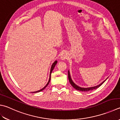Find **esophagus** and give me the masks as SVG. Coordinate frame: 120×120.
I'll return each mask as SVG.
<instances>
[{
    "instance_id": "1",
    "label": "esophagus",
    "mask_w": 120,
    "mask_h": 120,
    "mask_svg": "<svg viewBox=\"0 0 120 120\" xmlns=\"http://www.w3.org/2000/svg\"><path fill=\"white\" fill-rule=\"evenodd\" d=\"M68 57V54L66 52H63V53L61 54L60 57L61 60H65L67 59Z\"/></svg>"
}]
</instances>
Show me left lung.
<instances>
[{
  "label": "left lung",
  "instance_id": "8db88e82",
  "mask_svg": "<svg viewBox=\"0 0 120 120\" xmlns=\"http://www.w3.org/2000/svg\"><path fill=\"white\" fill-rule=\"evenodd\" d=\"M68 79L69 81V82L71 84V85L72 86H73L75 89H76V90H79V91H90V90H94V89H96L97 88H99V87L100 86L102 85L103 84V83L105 82V81L107 79V78L105 80H104L102 83H101L100 85H97L96 86H94V87H89V88H81L78 86L77 85H76L75 83L73 80H72L71 78V75H70V73H69V71H68Z\"/></svg>",
  "mask_w": 120,
  "mask_h": 120
}]
</instances>
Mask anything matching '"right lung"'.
<instances>
[{"label":"right lung","instance_id":"right-lung-1","mask_svg":"<svg viewBox=\"0 0 120 120\" xmlns=\"http://www.w3.org/2000/svg\"><path fill=\"white\" fill-rule=\"evenodd\" d=\"M57 60H56V61H55V62H54L53 63V64L52 65V66H51V68L50 74H49V80L48 82H47V84L45 86L44 88H43L42 89H41V90H38V91H34V92H32V93H36V92H39L41 91H42L43 90H44V89H45V88H46V87L47 86V85H49V81H50V80H51V74H52V71H53V69L54 68V67L55 66V65H56V64H57Z\"/></svg>","mask_w":120,"mask_h":120}]
</instances>
